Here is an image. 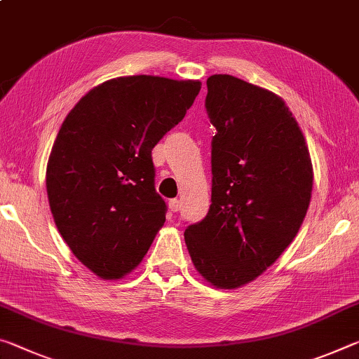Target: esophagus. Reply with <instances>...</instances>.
<instances>
[{"label": "esophagus", "instance_id": "obj_1", "mask_svg": "<svg viewBox=\"0 0 359 359\" xmlns=\"http://www.w3.org/2000/svg\"><path fill=\"white\" fill-rule=\"evenodd\" d=\"M168 206H169L170 210H172V212H177V210L180 209V201L179 200H169Z\"/></svg>", "mask_w": 359, "mask_h": 359}]
</instances>
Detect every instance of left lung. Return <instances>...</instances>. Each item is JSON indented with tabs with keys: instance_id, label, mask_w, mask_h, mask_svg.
<instances>
[{
	"instance_id": "1",
	"label": "left lung",
	"mask_w": 359,
	"mask_h": 359,
	"mask_svg": "<svg viewBox=\"0 0 359 359\" xmlns=\"http://www.w3.org/2000/svg\"><path fill=\"white\" fill-rule=\"evenodd\" d=\"M212 195L185 230L196 271L217 289L254 281L299 233L310 206L313 164L302 129L280 95L231 75L208 78Z\"/></svg>"
}]
</instances>
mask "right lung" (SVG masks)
Segmentation results:
<instances>
[{"label": "right lung", "instance_id": "1", "mask_svg": "<svg viewBox=\"0 0 359 359\" xmlns=\"http://www.w3.org/2000/svg\"><path fill=\"white\" fill-rule=\"evenodd\" d=\"M200 89L198 79L113 78L62 123L46 168L50 212L75 257L102 280L133 271L164 225L151 150Z\"/></svg>", "mask_w": 359, "mask_h": 359}]
</instances>
